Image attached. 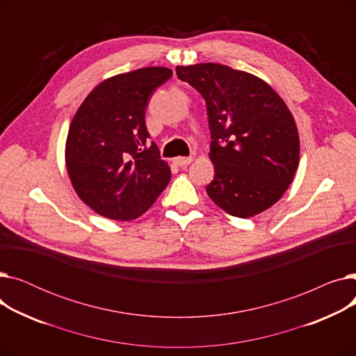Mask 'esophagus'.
<instances>
[{
  "mask_svg": "<svg viewBox=\"0 0 356 356\" xmlns=\"http://www.w3.org/2000/svg\"><path fill=\"white\" fill-rule=\"evenodd\" d=\"M192 161H193L192 157H176V159H175V164H177L179 167L188 165V164H191Z\"/></svg>",
  "mask_w": 356,
  "mask_h": 356,
  "instance_id": "34e87169",
  "label": "esophagus"
}]
</instances>
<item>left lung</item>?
<instances>
[{"instance_id":"obj_1","label":"left lung","mask_w":356,"mask_h":356,"mask_svg":"<svg viewBox=\"0 0 356 356\" xmlns=\"http://www.w3.org/2000/svg\"><path fill=\"white\" fill-rule=\"evenodd\" d=\"M176 73L207 102L215 167L209 197L238 218L271 208L289 189L300 157L284 101L263 79L225 65L177 66Z\"/></svg>"}]
</instances>
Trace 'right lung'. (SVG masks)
<instances>
[{
  "label": "right lung",
  "mask_w": 356,
  "mask_h": 356,
  "mask_svg": "<svg viewBox=\"0 0 356 356\" xmlns=\"http://www.w3.org/2000/svg\"><path fill=\"white\" fill-rule=\"evenodd\" d=\"M168 67H143L93 88L74 114L66 140V168L74 192L98 215L115 220L141 216L170 181L145 127L156 88Z\"/></svg>",
  "instance_id": "add662e5"
}]
</instances>
